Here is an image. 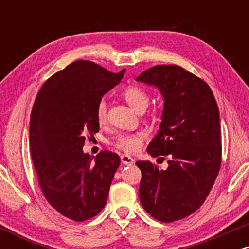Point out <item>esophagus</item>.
Returning <instances> with one entry per match:
<instances>
[{
  "label": "esophagus",
  "instance_id": "esophagus-1",
  "mask_svg": "<svg viewBox=\"0 0 249 249\" xmlns=\"http://www.w3.org/2000/svg\"><path fill=\"white\" fill-rule=\"evenodd\" d=\"M121 160L124 165H132L134 161L132 157L127 156V154H123V156H121Z\"/></svg>",
  "mask_w": 249,
  "mask_h": 249
}]
</instances>
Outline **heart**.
I'll return each instance as SVG.
<instances>
[{"label": "heart", "mask_w": 249, "mask_h": 249, "mask_svg": "<svg viewBox=\"0 0 249 249\" xmlns=\"http://www.w3.org/2000/svg\"><path fill=\"white\" fill-rule=\"evenodd\" d=\"M123 97L128 103L131 107L141 112L147 107L150 103V96L146 91L139 85H130L125 88L123 91ZM107 104L104 99H101L97 103L96 107V118L101 125L107 123ZM146 139V132L144 131H137L131 133H121L115 138L113 145L116 148L123 151L125 153H136L141 150L142 142Z\"/></svg>", "instance_id": "b5f03b06"}]
</instances>
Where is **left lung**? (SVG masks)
Segmentation results:
<instances>
[{
  "label": "left lung",
  "mask_w": 249,
  "mask_h": 249,
  "mask_svg": "<svg viewBox=\"0 0 249 249\" xmlns=\"http://www.w3.org/2000/svg\"><path fill=\"white\" fill-rule=\"evenodd\" d=\"M156 85L164 97L159 132L147 147L152 157L168 158L159 170L148 160L142 171L139 199L152 218L173 222L196 212L212 190L221 166V126L212 90L179 65H156L137 77Z\"/></svg>",
  "instance_id": "left-lung-1"
}]
</instances>
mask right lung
Wrapping results in <instances>:
<instances>
[{
  "instance_id": "right-lung-1",
  "label": "right lung",
  "mask_w": 249,
  "mask_h": 249,
  "mask_svg": "<svg viewBox=\"0 0 249 249\" xmlns=\"http://www.w3.org/2000/svg\"><path fill=\"white\" fill-rule=\"evenodd\" d=\"M90 61H76L39 89L30 117V153L47 201L65 218L81 222L107 204L119 156L101 151L95 161L83 153L85 138L99 131L97 103L122 81Z\"/></svg>"
}]
</instances>
